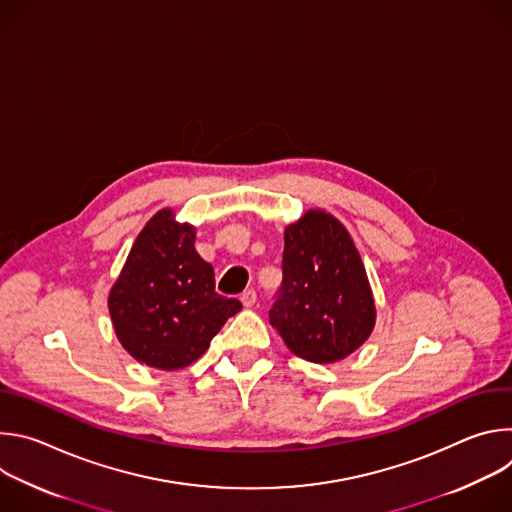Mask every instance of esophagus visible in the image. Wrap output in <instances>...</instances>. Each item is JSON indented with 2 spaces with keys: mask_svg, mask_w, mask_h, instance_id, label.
Here are the masks:
<instances>
[{
  "mask_svg": "<svg viewBox=\"0 0 512 512\" xmlns=\"http://www.w3.org/2000/svg\"><path fill=\"white\" fill-rule=\"evenodd\" d=\"M241 302H243V306H245V308H251V306L257 302L255 289H247V291H243V294H241Z\"/></svg>",
  "mask_w": 512,
  "mask_h": 512,
  "instance_id": "esophagus-1",
  "label": "esophagus"
}]
</instances>
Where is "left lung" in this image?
<instances>
[{
  "instance_id": "8db88e82",
  "label": "left lung",
  "mask_w": 512,
  "mask_h": 512,
  "mask_svg": "<svg viewBox=\"0 0 512 512\" xmlns=\"http://www.w3.org/2000/svg\"><path fill=\"white\" fill-rule=\"evenodd\" d=\"M281 273L269 322L291 352L326 364L371 336L375 302L367 271L332 214L310 210L285 229Z\"/></svg>"
}]
</instances>
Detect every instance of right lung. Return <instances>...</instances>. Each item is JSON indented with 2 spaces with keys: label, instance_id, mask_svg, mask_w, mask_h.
<instances>
[{
  "label": "right lung",
  "instance_id": "1",
  "mask_svg": "<svg viewBox=\"0 0 512 512\" xmlns=\"http://www.w3.org/2000/svg\"><path fill=\"white\" fill-rule=\"evenodd\" d=\"M196 231L160 210L137 235L109 294L123 348L162 371L188 367L243 306L218 296L214 271L194 249Z\"/></svg>",
  "mask_w": 512,
  "mask_h": 512
}]
</instances>
